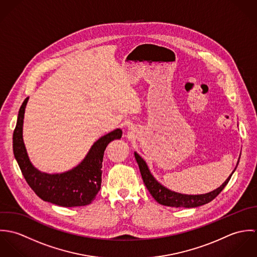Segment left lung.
<instances>
[{"label":"left lung","instance_id":"8db88e82","mask_svg":"<svg viewBox=\"0 0 257 257\" xmlns=\"http://www.w3.org/2000/svg\"><path fill=\"white\" fill-rule=\"evenodd\" d=\"M135 156L138 161L143 180L145 182V185L147 186V190L152 195V197L161 205L168 206V207H175V208H196V207L210 203L223 190L226 184L228 183L233 171L236 169L235 167V169L232 171L230 176H228V178L224 181V183L220 186L218 189L210 193L203 194V195H185V194L173 192L165 188L161 184L158 183L155 180V178L151 175L146 161L137 152H135Z\"/></svg>","mask_w":257,"mask_h":257}]
</instances>
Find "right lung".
I'll list each match as a JSON object with an SVG mask.
<instances>
[{"mask_svg":"<svg viewBox=\"0 0 257 257\" xmlns=\"http://www.w3.org/2000/svg\"><path fill=\"white\" fill-rule=\"evenodd\" d=\"M28 100L29 98L24 101L19 110L13 135L14 154L26 181L43 201L61 207L91 204L101 189L102 162L106 147L111 141L121 138V130L116 128L98 140L85 159L72 170L52 175L41 173L31 163L23 141V122Z\"/></svg>","mask_w":257,"mask_h":257,"instance_id":"1","label":"right lung"}]
</instances>
